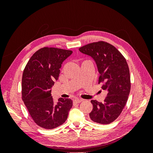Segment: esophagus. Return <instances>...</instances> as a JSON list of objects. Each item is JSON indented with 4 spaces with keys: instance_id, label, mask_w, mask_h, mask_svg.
<instances>
[{
    "instance_id": "1",
    "label": "esophagus",
    "mask_w": 153,
    "mask_h": 153,
    "mask_svg": "<svg viewBox=\"0 0 153 153\" xmlns=\"http://www.w3.org/2000/svg\"><path fill=\"white\" fill-rule=\"evenodd\" d=\"M83 101V100L82 99H80V98H76V99H75L74 100V103H80V102H82V101Z\"/></svg>"
}]
</instances>
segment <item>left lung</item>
I'll return each mask as SVG.
<instances>
[{
    "label": "left lung",
    "instance_id": "left-lung-1",
    "mask_svg": "<svg viewBox=\"0 0 153 153\" xmlns=\"http://www.w3.org/2000/svg\"><path fill=\"white\" fill-rule=\"evenodd\" d=\"M82 53L95 61L100 73L99 84L107 92L104 102L91 100L93 108L89 114L92 121L107 124L114 121L126 105L131 89L129 69L119 51L104 41L92 43L80 47Z\"/></svg>",
    "mask_w": 153,
    "mask_h": 153
}]
</instances>
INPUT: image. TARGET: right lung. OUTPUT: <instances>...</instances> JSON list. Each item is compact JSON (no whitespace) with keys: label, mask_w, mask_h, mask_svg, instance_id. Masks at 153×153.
Masks as SVG:
<instances>
[{"label":"right lung","mask_w":153,"mask_h":153,"mask_svg":"<svg viewBox=\"0 0 153 153\" xmlns=\"http://www.w3.org/2000/svg\"><path fill=\"white\" fill-rule=\"evenodd\" d=\"M71 50L44 47L30 57L22 76V100L33 121L41 128L53 129L66 121L73 106L71 99L60 98L55 103L51 88L57 80L64 60Z\"/></svg>","instance_id":"right-lung-1"}]
</instances>
